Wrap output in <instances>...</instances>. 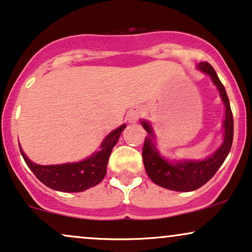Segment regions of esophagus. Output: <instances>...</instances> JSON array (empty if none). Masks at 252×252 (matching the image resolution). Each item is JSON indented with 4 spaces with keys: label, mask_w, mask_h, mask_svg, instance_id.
<instances>
[{
    "label": "esophagus",
    "mask_w": 252,
    "mask_h": 252,
    "mask_svg": "<svg viewBox=\"0 0 252 252\" xmlns=\"http://www.w3.org/2000/svg\"><path fill=\"white\" fill-rule=\"evenodd\" d=\"M140 115H141L140 110H131V111H129L128 112L129 122H136V121L138 120V117H140Z\"/></svg>",
    "instance_id": "1"
}]
</instances>
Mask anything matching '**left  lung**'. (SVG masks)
Returning <instances> with one entry per match:
<instances>
[{
	"label": "left lung",
	"mask_w": 252,
	"mask_h": 252,
	"mask_svg": "<svg viewBox=\"0 0 252 252\" xmlns=\"http://www.w3.org/2000/svg\"><path fill=\"white\" fill-rule=\"evenodd\" d=\"M198 67L212 78V82L219 90V94H220L225 109H226L225 110V120L222 123L224 142L216 153L201 161L169 162L158 154V149L153 142L154 132H153L150 124L146 121L141 122L143 128L149 134L148 137H146L144 140L142 150V158L147 174L154 184L163 187V189L178 190V192H190V190L200 189L202 185L206 184L225 161L230 153L233 141V116L224 85L219 80L215 68L209 63H200Z\"/></svg>",
	"instance_id": "8db88e82"
}]
</instances>
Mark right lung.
I'll list each match as a JSON object with an SVG mask.
<instances>
[{
	"label": "right lung",
	"instance_id": "add662e5",
	"mask_svg": "<svg viewBox=\"0 0 252 252\" xmlns=\"http://www.w3.org/2000/svg\"><path fill=\"white\" fill-rule=\"evenodd\" d=\"M124 128L126 124L110 132L104 138L100 149L80 162L40 166L32 162L22 149H20V152L30 169L43 185L60 192H83L103 180L106 174V164L111 150L117 143Z\"/></svg>",
	"mask_w": 252,
	"mask_h": 252
}]
</instances>
